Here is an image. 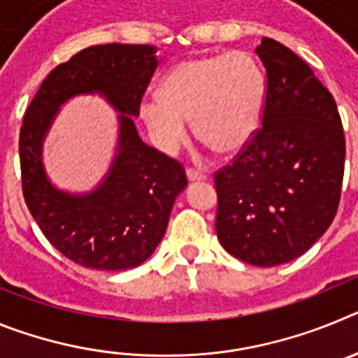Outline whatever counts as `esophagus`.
<instances>
[{
	"instance_id": "esophagus-1",
	"label": "esophagus",
	"mask_w": 358,
	"mask_h": 358,
	"mask_svg": "<svg viewBox=\"0 0 358 358\" xmlns=\"http://www.w3.org/2000/svg\"><path fill=\"white\" fill-rule=\"evenodd\" d=\"M186 177H188V181H189V182L206 181V179H208V177H206V173L197 172V170H194V169H188V170H186Z\"/></svg>"
}]
</instances>
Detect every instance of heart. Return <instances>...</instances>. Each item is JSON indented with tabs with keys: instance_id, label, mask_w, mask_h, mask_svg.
Segmentation results:
<instances>
[{
	"instance_id": "1",
	"label": "heart",
	"mask_w": 358,
	"mask_h": 358,
	"mask_svg": "<svg viewBox=\"0 0 358 358\" xmlns=\"http://www.w3.org/2000/svg\"><path fill=\"white\" fill-rule=\"evenodd\" d=\"M159 100H143L140 116L163 150L188 140L194 122L199 140L218 154H236L258 134L267 80L248 52H224L177 62L161 80Z\"/></svg>"
}]
</instances>
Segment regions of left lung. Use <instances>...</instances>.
Wrapping results in <instances>:
<instances>
[{
  "mask_svg": "<svg viewBox=\"0 0 358 358\" xmlns=\"http://www.w3.org/2000/svg\"><path fill=\"white\" fill-rule=\"evenodd\" d=\"M256 55L267 71L262 129L215 173V229L229 255L274 267L296 260L330 227L346 141L334 96L303 59L268 37Z\"/></svg>",
  "mask_w": 358,
  "mask_h": 358,
  "instance_id": "8db88e82",
  "label": "left lung"
}]
</instances>
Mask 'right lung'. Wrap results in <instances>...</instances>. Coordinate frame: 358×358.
Masks as SVG:
<instances>
[{
  "instance_id": "right-lung-1",
  "label": "right lung",
  "mask_w": 358,
  "mask_h": 358,
  "mask_svg": "<svg viewBox=\"0 0 358 358\" xmlns=\"http://www.w3.org/2000/svg\"><path fill=\"white\" fill-rule=\"evenodd\" d=\"M156 52L116 43L82 50L44 78L24 113L19 159L28 210L53 248L87 268L127 271L148 260L188 186L181 163L143 143L134 123L157 68ZM80 94H98L119 113V141L103 181L71 194L51 182L42 147L60 107Z\"/></svg>"
}]
</instances>
